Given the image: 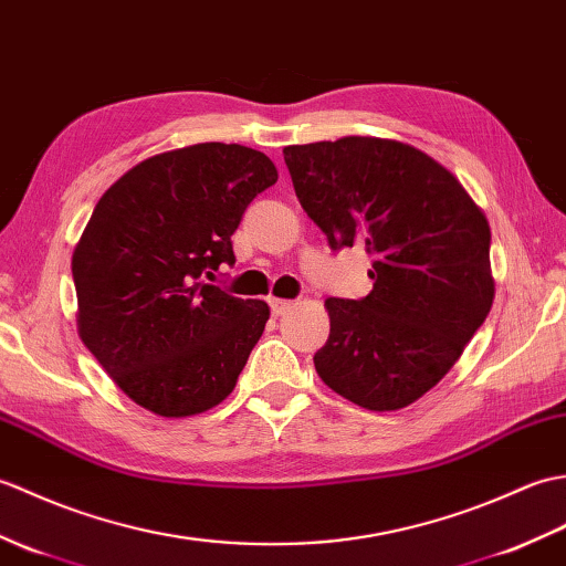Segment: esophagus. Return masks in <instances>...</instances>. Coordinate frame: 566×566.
Returning <instances> with one entry per match:
<instances>
[{
  "mask_svg": "<svg viewBox=\"0 0 566 566\" xmlns=\"http://www.w3.org/2000/svg\"><path fill=\"white\" fill-rule=\"evenodd\" d=\"M269 305H271V312L275 317H281V315H285L287 310L293 307V300H283V297H271L269 300Z\"/></svg>",
  "mask_w": 566,
  "mask_h": 566,
  "instance_id": "obj_1",
  "label": "esophagus"
}]
</instances>
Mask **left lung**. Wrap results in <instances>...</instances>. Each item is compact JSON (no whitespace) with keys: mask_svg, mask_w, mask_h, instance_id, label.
<instances>
[{"mask_svg":"<svg viewBox=\"0 0 566 566\" xmlns=\"http://www.w3.org/2000/svg\"><path fill=\"white\" fill-rule=\"evenodd\" d=\"M300 206L334 251L366 244L373 291L329 297L319 378L370 411L417 401L455 366L494 300L484 212L421 149L342 137L283 149Z\"/></svg>","mask_w":566,"mask_h":566,"instance_id":"obj_1","label":"left lung"}]
</instances>
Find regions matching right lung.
I'll use <instances>...</instances> for the list:
<instances>
[{
	"label": "right lung",
	"mask_w": 566,
	"mask_h": 566,
	"mask_svg": "<svg viewBox=\"0 0 566 566\" xmlns=\"http://www.w3.org/2000/svg\"><path fill=\"white\" fill-rule=\"evenodd\" d=\"M275 181L259 149L200 143L140 161L98 198L72 256L77 324L135 405L193 417L234 389L269 305L206 279L232 266L247 206Z\"/></svg>",
	"instance_id": "right-lung-1"
}]
</instances>
